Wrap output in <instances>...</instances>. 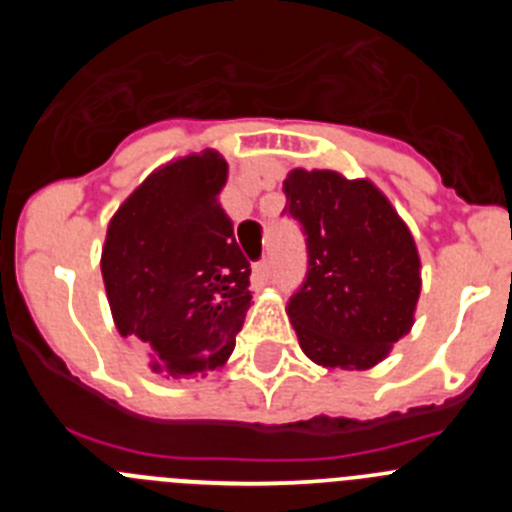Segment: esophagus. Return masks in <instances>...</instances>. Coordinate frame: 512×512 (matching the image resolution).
<instances>
[{
    "mask_svg": "<svg viewBox=\"0 0 512 512\" xmlns=\"http://www.w3.org/2000/svg\"><path fill=\"white\" fill-rule=\"evenodd\" d=\"M251 279H253V284H256V287H264V284H269V279H271V264H269V261H259V264L253 266Z\"/></svg>",
    "mask_w": 512,
    "mask_h": 512,
    "instance_id": "34e87169",
    "label": "esophagus"
}]
</instances>
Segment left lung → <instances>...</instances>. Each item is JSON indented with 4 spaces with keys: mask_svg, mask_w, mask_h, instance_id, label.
I'll list each match as a JSON object with an SVG mask.
<instances>
[{
    "mask_svg": "<svg viewBox=\"0 0 512 512\" xmlns=\"http://www.w3.org/2000/svg\"><path fill=\"white\" fill-rule=\"evenodd\" d=\"M287 212L307 235V277L287 315L328 369H372L413 328L420 256L408 225L369 179L292 169Z\"/></svg>",
    "mask_w": 512,
    "mask_h": 512,
    "instance_id": "1",
    "label": "left lung"
}]
</instances>
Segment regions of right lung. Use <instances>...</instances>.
Segmentation results:
<instances>
[{"label": "right lung", "mask_w": 512, "mask_h": 512, "mask_svg": "<svg viewBox=\"0 0 512 512\" xmlns=\"http://www.w3.org/2000/svg\"><path fill=\"white\" fill-rule=\"evenodd\" d=\"M228 164L189 153L153 171L107 225L102 279L120 336L143 343L153 372L217 369L251 307V264L220 207Z\"/></svg>", "instance_id": "obj_1"}]
</instances>
